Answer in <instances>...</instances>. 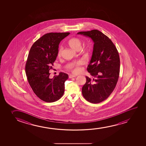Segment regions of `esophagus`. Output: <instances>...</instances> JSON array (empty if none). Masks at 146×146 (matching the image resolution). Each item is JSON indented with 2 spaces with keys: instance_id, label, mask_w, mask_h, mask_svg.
<instances>
[{
  "instance_id": "esophagus-1",
  "label": "esophagus",
  "mask_w": 146,
  "mask_h": 146,
  "mask_svg": "<svg viewBox=\"0 0 146 146\" xmlns=\"http://www.w3.org/2000/svg\"><path fill=\"white\" fill-rule=\"evenodd\" d=\"M76 75H73V74H69V77L70 78H73V77H75Z\"/></svg>"
}]
</instances>
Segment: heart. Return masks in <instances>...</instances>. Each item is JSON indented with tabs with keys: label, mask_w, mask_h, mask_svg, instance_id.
Instances as JSON below:
<instances>
[{
	"label": "heart",
	"mask_w": 146,
	"mask_h": 146,
	"mask_svg": "<svg viewBox=\"0 0 146 146\" xmlns=\"http://www.w3.org/2000/svg\"><path fill=\"white\" fill-rule=\"evenodd\" d=\"M68 44L69 46H70L71 48L75 50H77L81 48L82 45V42L81 40H80L79 38L77 37H73L71 38L68 40ZM62 47H60L57 51V55L58 56H61L62 53ZM82 63L81 62H76V63L72 64L71 66H70V68L72 71V72L75 73H77L80 71L81 68L80 66L82 65Z\"/></svg>",
	"instance_id": "heart-1"
}]
</instances>
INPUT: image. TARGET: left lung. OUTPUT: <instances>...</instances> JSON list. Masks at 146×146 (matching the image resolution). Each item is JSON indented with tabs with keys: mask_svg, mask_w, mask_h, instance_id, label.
<instances>
[{
	"mask_svg": "<svg viewBox=\"0 0 146 146\" xmlns=\"http://www.w3.org/2000/svg\"><path fill=\"white\" fill-rule=\"evenodd\" d=\"M77 34L90 37L94 43L87 67L88 72L93 78L86 76L82 95L88 102L99 103L108 98L118 82L120 65L119 53L110 38L99 30L81 31Z\"/></svg>",
	"mask_w": 146,
	"mask_h": 146,
	"instance_id": "1",
	"label": "left lung"
}]
</instances>
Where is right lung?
I'll use <instances>...</instances> for the list:
<instances>
[{
    "instance_id": "right-lung-1",
    "label": "right lung",
    "mask_w": 146,
    "mask_h": 146,
    "mask_svg": "<svg viewBox=\"0 0 146 146\" xmlns=\"http://www.w3.org/2000/svg\"><path fill=\"white\" fill-rule=\"evenodd\" d=\"M66 33H49L34 42L30 48L25 65L28 83L36 96L47 103L55 102L63 95L64 83L68 74L60 72L49 78V70L56 60L59 44L69 35Z\"/></svg>"
}]
</instances>
